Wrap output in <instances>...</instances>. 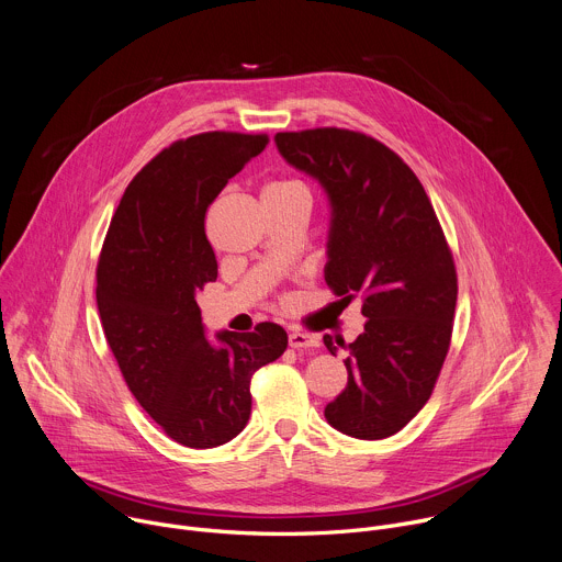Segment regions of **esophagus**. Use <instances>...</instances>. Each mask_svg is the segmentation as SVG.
Listing matches in <instances>:
<instances>
[{"label":"esophagus","instance_id":"34e87169","mask_svg":"<svg viewBox=\"0 0 562 562\" xmlns=\"http://www.w3.org/2000/svg\"><path fill=\"white\" fill-rule=\"evenodd\" d=\"M317 338L315 336H308V334H302V331H291L289 334V347L291 349H313L317 347Z\"/></svg>","mask_w":562,"mask_h":562}]
</instances>
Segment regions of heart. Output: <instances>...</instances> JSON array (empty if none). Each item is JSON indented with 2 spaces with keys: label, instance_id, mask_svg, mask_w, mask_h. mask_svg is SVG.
Segmentation results:
<instances>
[{
  "label": "heart",
  "instance_id": "obj_1",
  "mask_svg": "<svg viewBox=\"0 0 562 562\" xmlns=\"http://www.w3.org/2000/svg\"><path fill=\"white\" fill-rule=\"evenodd\" d=\"M265 195H269V198H302V200L311 202L308 187L297 178H284V180L271 182L265 189Z\"/></svg>",
  "mask_w": 562,
  "mask_h": 562
}]
</instances>
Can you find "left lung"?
<instances>
[{
	"instance_id": "obj_1",
	"label": "left lung",
	"mask_w": 562,
	"mask_h": 562,
	"mask_svg": "<svg viewBox=\"0 0 562 562\" xmlns=\"http://www.w3.org/2000/svg\"><path fill=\"white\" fill-rule=\"evenodd\" d=\"M278 150L331 200L329 289L362 295L364 334L347 349V386L325 407L338 431L380 440L403 429L434 393L445 364L458 276L425 187L371 135L323 126L276 135ZM336 342L325 336L336 356Z\"/></svg>"
}]
</instances>
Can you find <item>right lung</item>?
Masks as SVG:
<instances>
[{"mask_svg": "<svg viewBox=\"0 0 562 562\" xmlns=\"http://www.w3.org/2000/svg\"><path fill=\"white\" fill-rule=\"evenodd\" d=\"M269 144L267 133L209 131L159 150L131 180L98 260V308L126 386L169 438L191 449L233 440L251 416V378L286 331L204 338L198 293L217 278L206 209Z\"/></svg>", "mask_w": 562, "mask_h": 562, "instance_id": "1", "label": "right lung"}]
</instances>
